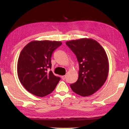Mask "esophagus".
Here are the masks:
<instances>
[{"mask_svg":"<svg viewBox=\"0 0 129 129\" xmlns=\"http://www.w3.org/2000/svg\"><path fill=\"white\" fill-rule=\"evenodd\" d=\"M61 78H62V80H65V79H66V76H65V75L62 76H61Z\"/></svg>","mask_w":129,"mask_h":129,"instance_id":"obj_1","label":"esophagus"}]
</instances>
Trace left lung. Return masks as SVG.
Segmentation results:
<instances>
[{
	"label": "left lung",
	"mask_w": 129,
	"mask_h": 129,
	"mask_svg": "<svg viewBox=\"0 0 129 129\" xmlns=\"http://www.w3.org/2000/svg\"><path fill=\"white\" fill-rule=\"evenodd\" d=\"M66 44L75 54L79 63V78L70 85L71 89L81 96L93 94L102 87L108 76L109 60L104 49L92 39H80Z\"/></svg>",
	"instance_id": "8db88e82"
}]
</instances>
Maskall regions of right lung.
<instances>
[{
	"instance_id": "add662e5",
	"label": "right lung",
	"mask_w": 129,
	"mask_h": 129,
	"mask_svg": "<svg viewBox=\"0 0 129 129\" xmlns=\"http://www.w3.org/2000/svg\"><path fill=\"white\" fill-rule=\"evenodd\" d=\"M61 45V41L34 40L22 49L18 60V76L30 93L44 97L55 89L60 78L48 69L52 67L53 51Z\"/></svg>"
}]
</instances>
